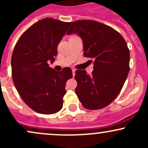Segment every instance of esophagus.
<instances>
[{"mask_svg":"<svg viewBox=\"0 0 148 148\" xmlns=\"http://www.w3.org/2000/svg\"><path fill=\"white\" fill-rule=\"evenodd\" d=\"M75 71H76V69H72V75H73V77H74V76H75Z\"/></svg>","mask_w":148,"mask_h":148,"instance_id":"obj_1","label":"esophagus"}]
</instances>
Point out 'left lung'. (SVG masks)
I'll use <instances>...</instances> for the list:
<instances>
[{
	"label": "left lung",
	"instance_id": "obj_1",
	"mask_svg": "<svg viewBox=\"0 0 148 148\" xmlns=\"http://www.w3.org/2000/svg\"><path fill=\"white\" fill-rule=\"evenodd\" d=\"M81 37L84 55L93 62V71L76 70L75 92L83 106L101 109L121 91L130 72V50L123 37L108 25L92 20L74 21L67 35Z\"/></svg>",
	"mask_w": 148,
	"mask_h": 148
}]
</instances>
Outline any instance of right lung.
<instances>
[{
	"label": "right lung",
	"mask_w": 148,
	"mask_h": 148,
	"mask_svg": "<svg viewBox=\"0 0 148 148\" xmlns=\"http://www.w3.org/2000/svg\"><path fill=\"white\" fill-rule=\"evenodd\" d=\"M72 22L52 18L40 20L22 34L12 56V76L24 102L42 114H53L62 108L65 84L72 69L57 72L49 66L58 53V46Z\"/></svg>",
	"instance_id": "right-lung-1"
}]
</instances>
